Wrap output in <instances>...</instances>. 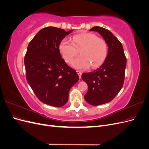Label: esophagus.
<instances>
[{"instance_id": "obj_1", "label": "esophagus", "mask_w": 149, "mask_h": 149, "mask_svg": "<svg viewBox=\"0 0 149 149\" xmlns=\"http://www.w3.org/2000/svg\"><path fill=\"white\" fill-rule=\"evenodd\" d=\"M76 72H77L78 74L79 75V78H81V74H82V73H81V72L79 71H76Z\"/></svg>"}]
</instances>
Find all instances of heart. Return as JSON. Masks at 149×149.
Segmentation results:
<instances>
[{
    "label": "heart",
    "mask_w": 149,
    "mask_h": 149,
    "mask_svg": "<svg viewBox=\"0 0 149 149\" xmlns=\"http://www.w3.org/2000/svg\"><path fill=\"white\" fill-rule=\"evenodd\" d=\"M60 52L66 62L70 63L73 58L80 53V56L71 62L76 69H87L100 66L104 62L107 55V46L104 40L90 33L75 35L72 42L66 38L61 42Z\"/></svg>",
    "instance_id": "1"
}]
</instances>
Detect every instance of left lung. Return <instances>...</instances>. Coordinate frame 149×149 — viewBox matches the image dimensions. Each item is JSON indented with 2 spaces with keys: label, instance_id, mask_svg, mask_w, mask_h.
Returning <instances> with one entry per match:
<instances>
[{
  "label": "left lung",
  "instance_id": "1",
  "mask_svg": "<svg viewBox=\"0 0 149 149\" xmlns=\"http://www.w3.org/2000/svg\"><path fill=\"white\" fill-rule=\"evenodd\" d=\"M89 31L100 33L108 47L107 57L102 65L81 76L88 86L85 101L92 106H98L111 101L123 88L127 60L121 43L109 30L96 26Z\"/></svg>",
  "mask_w": 149,
  "mask_h": 149
}]
</instances>
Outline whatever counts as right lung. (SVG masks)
Masks as SVG:
<instances>
[{"label":"right lung","instance_id":"add662e5","mask_svg":"<svg viewBox=\"0 0 149 149\" xmlns=\"http://www.w3.org/2000/svg\"><path fill=\"white\" fill-rule=\"evenodd\" d=\"M73 30L47 26L40 30L28 45L24 58L26 81L39 100L46 104L63 106L71 88L79 80L59 49L63 39Z\"/></svg>","mask_w":149,"mask_h":149}]
</instances>
